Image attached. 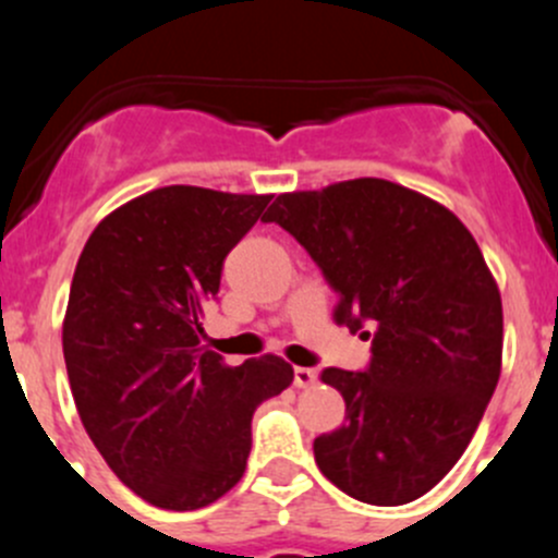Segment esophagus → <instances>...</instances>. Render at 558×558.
Wrapping results in <instances>:
<instances>
[{"label":"esophagus","instance_id":"esophagus-1","mask_svg":"<svg viewBox=\"0 0 558 558\" xmlns=\"http://www.w3.org/2000/svg\"><path fill=\"white\" fill-rule=\"evenodd\" d=\"M318 384V373L311 367H296L294 369V386L296 388H311Z\"/></svg>","mask_w":558,"mask_h":558}]
</instances>
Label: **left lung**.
<instances>
[{
	"mask_svg": "<svg viewBox=\"0 0 558 558\" xmlns=\"http://www.w3.org/2000/svg\"><path fill=\"white\" fill-rule=\"evenodd\" d=\"M262 221L311 253L340 296L337 324L373 335L364 373H320L345 424L315 437V464L359 502L424 497L470 446L502 369V296L475 238L440 202L380 178L280 194Z\"/></svg>",
	"mask_w": 558,
	"mask_h": 558,
	"instance_id": "left-lung-1",
	"label": "left lung"
}]
</instances>
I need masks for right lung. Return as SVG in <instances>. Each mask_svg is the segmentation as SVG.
<instances>
[{
  "label": "right lung",
  "instance_id": "right-lung-1",
  "mask_svg": "<svg viewBox=\"0 0 558 558\" xmlns=\"http://www.w3.org/2000/svg\"><path fill=\"white\" fill-rule=\"evenodd\" d=\"M272 194L165 185L99 221L77 258L61 345L77 415L118 481L199 510L243 477L251 418L294 380L275 353L229 367L202 345L223 258Z\"/></svg>",
  "mask_w": 558,
  "mask_h": 558
}]
</instances>
